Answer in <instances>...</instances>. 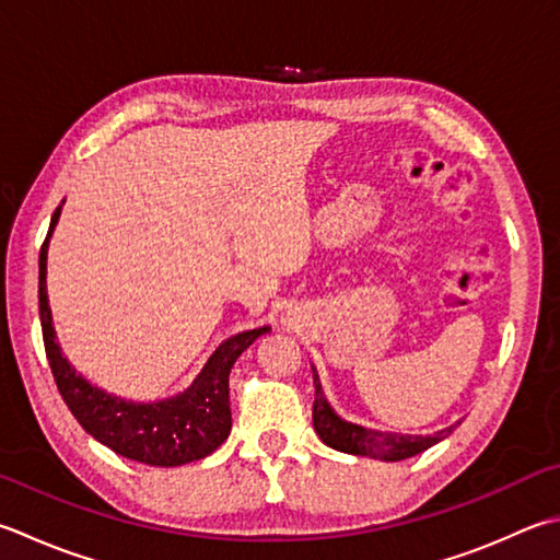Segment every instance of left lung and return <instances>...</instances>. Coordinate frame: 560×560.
I'll return each instance as SVG.
<instances>
[{
    "mask_svg": "<svg viewBox=\"0 0 560 560\" xmlns=\"http://www.w3.org/2000/svg\"><path fill=\"white\" fill-rule=\"evenodd\" d=\"M314 371V368H312ZM314 431L319 434L326 446H331L341 453H353V456H368L375 460H405L417 456V453L431 448L439 441L453 434L456 424L436 431V434L427 436H415V434H395V431H377L368 429L361 424H353V421L341 419L331 405L326 402L324 389L319 383V375L314 371V411H312Z\"/></svg>",
    "mask_w": 560,
    "mask_h": 560,
    "instance_id": "1",
    "label": "left lung"
}]
</instances>
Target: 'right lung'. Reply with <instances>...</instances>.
I'll use <instances>...</instances> for the list:
<instances>
[{"instance_id": "right-lung-1", "label": "right lung", "mask_w": 560, "mask_h": 560, "mask_svg": "<svg viewBox=\"0 0 560 560\" xmlns=\"http://www.w3.org/2000/svg\"><path fill=\"white\" fill-rule=\"evenodd\" d=\"M60 209L62 202L50 217L48 236L38 256V314L50 371L72 417L100 444L124 458L145 463V466L175 468L209 456L224 444L231 431V368L258 336L268 334L270 329L260 326V329L241 331L221 341L189 387L171 397L153 399V402H133V399H124L92 385L62 355L48 304V244L60 219Z\"/></svg>"}]
</instances>
